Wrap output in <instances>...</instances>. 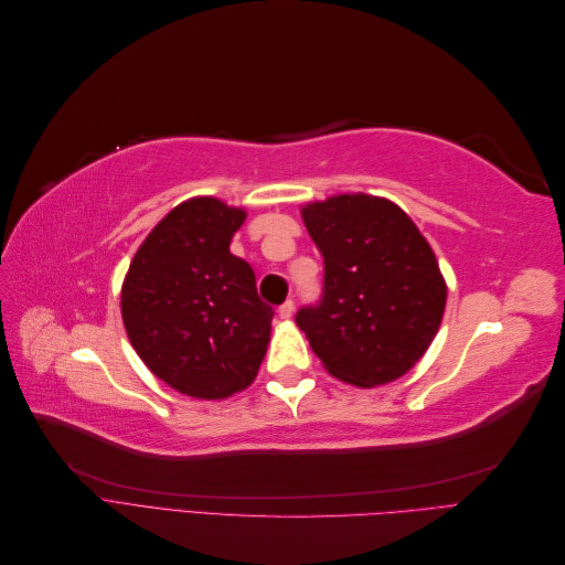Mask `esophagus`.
<instances>
[{
  "label": "esophagus",
  "mask_w": 565,
  "mask_h": 565,
  "mask_svg": "<svg viewBox=\"0 0 565 565\" xmlns=\"http://www.w3.org/2000/svg\"><path fill=\"white\" fill-rule=\"evenodd\" d=\"M292 313H295V301L287 299V301L280 306V309H278V316H280L282 320H289V318H292Z\"/></svg>",
  "instance_id": "esophagus-1"
}]
</instances>
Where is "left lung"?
I'll return each mask as SVG.
<instances>
[{"label": "left lung", "instance_id": "left-lung-1", "mask_svg": "<svg viewBox=\"0 0 565 565\" xmlns=\"http://www.w3.org/2000/svg\"><path fill=\"white\" fill-rule=\"evenodd\" d=\"M301 218L324 262L320 301L295 318L313 353L347 384L403 377L446 311L434 249L398 204L365 193L311 202Z\"/></svg>", "mask_w": 565, "mask_h": 565}]
</instances>
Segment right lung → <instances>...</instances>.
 I'll return each mask as SVG.
<instances>
[{
    "instance_id": "obj_1",
    "label": "right lung",
    "mask_w": 565,
    "mask_h": 565,
    "mask_svg": "<svg viewBox=\"0 0 565 565\" xmlns=\"http://www.w3.org/2000/svg\"><path fill=\"white\" fill-rule=\"evenodd\" d=\"M245 210L193 198L169 212L134 254L122 320L148 370L204 401L247 388L266 355L273 309L252 266L231 254Z\"/></svg>"
}]
</instances>
